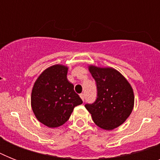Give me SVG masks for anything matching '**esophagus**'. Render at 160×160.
Returning a JSON list of instances; mask_svg holds the SVG:
<instances>
[{
  "label": "esophagus",
  "instance_id": "esophagus-1",
  "mask_svg": "<svg viewBox=\"0 0 160 160\" xmlns=\"http://www.w3.org/2000/svg\"><path fill=\"white\" fill-rule=\"evenodd\" d=\"M80 98L82 99L83 101H84V100H85V94H80Z\"/></svg>",
  "mask_w": 160,
  "mask_h": 160
}]
</instances>
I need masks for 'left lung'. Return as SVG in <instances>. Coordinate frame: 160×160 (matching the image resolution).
Returning a JSON list of instances; mask_svg holds the SVG:
<instances>
[{"label":"left lung","instance_id":"obj_1","mask_svg":"<svg viewBox=\"0 0 160 160\" xmlns=\"http://www.w3.org/2000/svg\"><path fill=\"white\" fill-rule=\"evenodd\" d=\"M97 85L95 102L85 105L100 128L112 130L130 115L134 104V90L124 76L114 68L89 65Z\"/></svg>","mask_w":160,"mask_h":160}]
</instances>
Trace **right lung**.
<instances>
[{
    "label": "right lung",
    "mask_w": 160,
    "mask_h": 160,
    "mask_svg": "<svg viewBox=\"0 0 160 160\" xmlns=\"http://www.w3.org/2000/svg\"><path fill=\"white\" fill-rule=\"evenodd\" d=\"M68 67L54 65L39 75L31 91V108L39 121L49 128L62 125L75 106L83 103L67 80Z\"/></svg>",
    "instance_id": "1"
}]
</instances>
